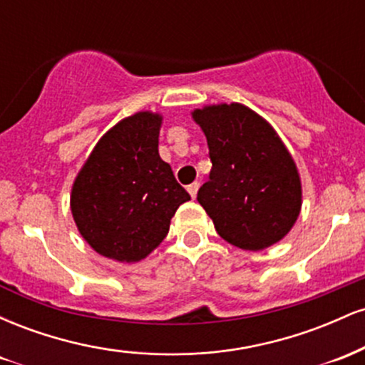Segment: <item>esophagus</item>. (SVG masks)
<instances>
[{
    "label": "esophagus",
    "mask_w": 365,
    "mask_h": 365,
    "mask_svg": "<svg viewBox=\"0 0 365 365\" xmlns=\"http://www.w3.org/2000/svg\"><path fill=\"white\" fill-rule=\"evenodd\" d=\"M187 190H188V194L192 195V199H195V195H197V190H199V183H197V182L190 183V185L187 187Z\"/></svg>",
    "instance_id": "34e87169"
}]
</instances>
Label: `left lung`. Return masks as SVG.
I'll return each mask as SVG.
<instances>
[{"label": "left lung", "mask_w": 365, "mask_h": 365, "mask_svg": "<svg viewBox=\"0 0 365 365\" xmlns=\"http://www.w3.org/2000/svg\"><path fill=\"white\" fill-rule=\"evenodd\" d=\"M192 118L206 135L212 163L197 200L217 235L244 250L282 240L300 215L302 185L274 128L238 103L195 110Z\"/></svg>", "instance_id": "obj_1"}]
</instances>
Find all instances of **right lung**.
Wrapping results in <instances>:
<instances>
[{
    "instance_id": "obj_1",
    "label": "right lung",
    "mask_w": 365,
    "mask_h": 365,
    "mask_svg": "<svg viewBox=\"0 0 365 365\" xmlns=\"http://www.w3.org/2000/svg\"><path fill=\"white\" fill-rule=\"evenodd\" d=\"M163 116L139 111L101 137L78 171L70 207L83 240L120 262L148 257L190 195L159 158Z\"/></svg>"
}]
</instances>
